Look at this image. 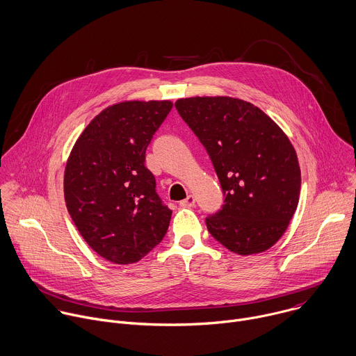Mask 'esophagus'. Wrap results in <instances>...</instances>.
Listing matches in <instances>:
<instances>
[{
    "label": "esophagus",
    "instance_id": "esophagus-1",
    "mask_svg": "<svg viewBox=\"0 0 356 356\" xmlns=\"http://www.w3.org/2000/svg\"><path fill=\"white\" fill-rule=\"evenodd\" d=\"M194 204H195V198H194V195H191V194H188L187 198H184L183 201H180V205H181V207H193Z\"/></svg>",
    "mask_w": 356,
    "mask_h": 356
}]
</instances>
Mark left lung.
Listing matches in <instances>:
<instances>
[{"mask_svg": "<svg viewBox=\"0 0 356 356\" xmlns=\"http://www.w3.org/2000/svg\"><path fill=\"white\" fill-rule=\"evenodd\" d=\"M175 106L205 147L225 195L222 209L205 218L212 238L241 256L273 248L300 194V168L289 138L242 99L195 96Z\"/></svg>", "mask_w": 356, "mask_h": 356, "instance_id": "obj_1", "label": "left lung"}]
</instances>
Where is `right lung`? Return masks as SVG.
Instances as JSON below:
<instances>
[{
    "instance_id": "1",
    "label": "right lung",
    "mask_w": 356,
    "mask_h": 356,
    "mask_svg": "<svg viewBox=\"0 0 356 356\" xmlns=\"http://www.w3.org/2000/svg\"><path fill=\"white\" fill-rule=\"evenodd\" d=\"M172 106L129 100L106 107L67 161V209L92 250L114 264L140 261L168 232L172 211L156 194L145 151Z\"/></svg>"
}]
</instances>
